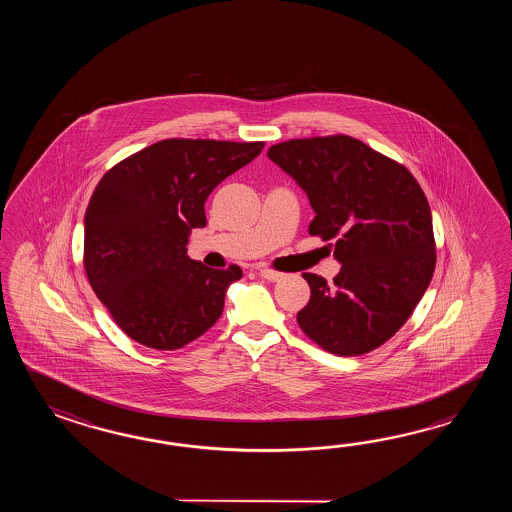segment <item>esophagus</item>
<instances>
[{
    "label": "esophagus",
    "mask_w": 512,
    "mask_h": 512,
    "mask_svg": "<svg viewBox=\"0 0 512 512\" xmlns=\"http://www.w3.org/2000/svg\"><path fill=\"white\" fill-rule=\"evenodd\" d=\"M260 276L265 278L267 282H278V280H282L283 272L272 271L269 267H261Z\"/></svg>",
    "instance_id": "obj_1"
}]
</instances>
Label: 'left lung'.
Listing matches in <instances>:
<instances>
[{"mask_svg":"<svg viewBox=\"0 0 512 512\" xmlns=\"http://www.w3.org/2000/svg\"><path fill=\"white\" fill-rule=\"evenodd\" d=\"M269 159L307 194L311 236L335 240L340 272H304L311 298L296 320L333 355L379 348L404 326L435 269L432 212L403 164L348 135L293 139Z\"/></svg>","mask_w":512,"mask_h":512,"instance_id":"8db88e82","label":"left lung"}]
</instances>
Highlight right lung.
<instances>
[{"instance_id": "1", "label": "right lung", "mask_w": 512, "mask_h": 512, "mask_svg": "<svg viewBox=\"0 0 512 512\" xmlns=\"http://www.w3.org/2000/svg\"><path fill=\"white\" fill-rule=\"evenodd\" d=\"M265 142L166 139L115 164L84 216V267L117 326L146 348L172 351L218 322L238 265L210 269L186 256L205 201Z\"/></svg>"}]
</instances>
